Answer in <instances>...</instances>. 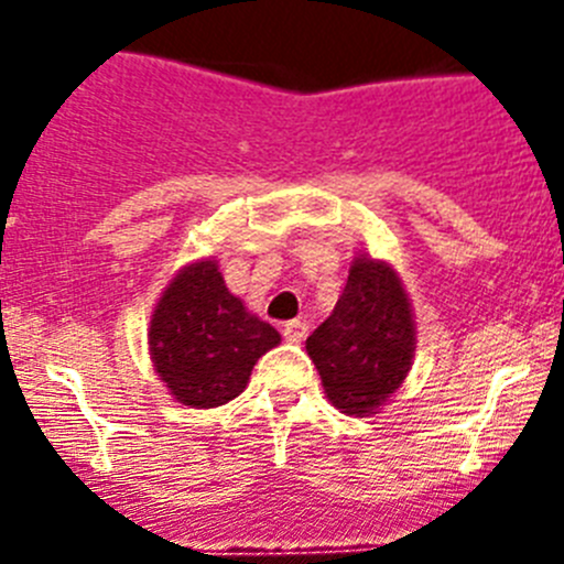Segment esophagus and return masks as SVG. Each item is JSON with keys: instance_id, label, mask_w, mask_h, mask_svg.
<instances>
[{"instance_id": "esophagus-1", "label": "esophagus", "mask_w": 564, "mask_h": 564, "mask_svg": "<svg viewBox=\"0 0 564 564\" xmlns=\"http://www.w3.org/2000/svg\"><path fill=\"white\" fill-rule=\"evenodd\" d=\"M282 336H285L288 341H293V344L305 341V336H307V322H305V318H293V322H288V325H282Z\"/></svg>"}]
</instances>
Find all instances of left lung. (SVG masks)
<instances>
[{"label": "left lung", "instance_id": "1", "mask_svg": "<svg viewBox=\"0 0 564 564\" xmlns=\"http://www.w3.org/2000/svg\"><path fill=\"white\" fill-rule=\"evenodd\" d=\"M325 392L347 415H370L410 372L415 325L390 265L358 257L336 311L307 338Z\"/></svg>", "mask_w": 564, "mask_h": 564}]
</instances>
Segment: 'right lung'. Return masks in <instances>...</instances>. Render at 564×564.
I'll return each instance as SVG.
<instances>
[{
    "mask_svg": "<svg viewBox=\"0 0 564 564\" xmlns=\"http://www.w3.org/2000/svg\"><path fill=\"white\" fill-rule=\"evenodd\" d=\"M276 344L279 333L246 311L214 262L177 273L149 327L154 370L177 401L197 410L237 398L253 364Z\"/></svg>",
    "mask_w": 564,
    "mask_h": 564,
    "instance_id": "right-lung-1",
    "label": "right lung"
}]
</instances>
